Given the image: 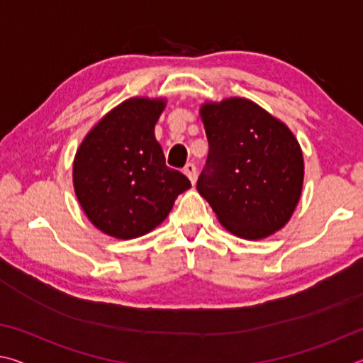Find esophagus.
Listing matches in <instances>:
<instances>
[{
    "label": "esophagus",
    "instance_id": "34e87169",
    "mask_svg": "<svg viewBox=\"0 0 363 363\" xmlns=\"http://www.w3.org/2000/svg\"><path fill=\"white\" fill-rule=\"evenodd\" d=\"M184 174L189 177L190 182L195 184V181H196V167H195V163H187L186 167H184Z\"/></svg>",
    "mask_w": 363,
    "mask_h": 363
}]
</instances>
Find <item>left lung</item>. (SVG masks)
<instances>
[{"mask_svg":"<svg viewBox=\"0 0 363 363\" xmlns=\"http://www.w3.org/2000/svg\"><path fill=\"white\" fill-rule=\"evenodd\" d=\"M210 144L196 190L233 235L259 240L284 227L303 190V152L293 133L257 104H205Z\"/></svg>","mask_w":363,"mask_h":363,"instance_id":"obj_1","label":"left lung"}]
</instances>
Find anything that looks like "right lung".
Segmentation results:
<instances>
[{"instance_id":"obj_1","label":"right lung","mask_w":363,"mask_h":363,"mask_svg":"<svg viewBox=\"0 0 363 363\" xmlns=\"http://www.w3.org/2000/svg\"><path fill=\"white\" fill-rule=\"evenodd\" d=\"M163 108V99H128L97 123L77 152L78 201L107 235L128 240L155 229L190 187L181 171L167 167L153 134Z\"/></svg>"}]
</instances>
